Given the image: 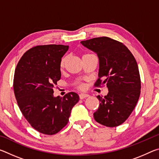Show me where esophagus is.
I'll return each instance as SVG.
<instances>
[{
	"mask_svg": "<svg viewBox=\"0 0 159 159\" xmlns=\"http://www.w3.org/2000/svg\"><path fill=\"white\" fill-rule=\"evenodd\" d=\"M88 97H89V95H87V94L82 93V94H80V95H79V98H80V99H85V98H88Z\"/></svg>",
	"mask_w": 159,
	"mask_h": 159,
	"instance_id": "esophagus-1",
	"label": "esophagus"
}]
</instances>
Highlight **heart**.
<instances>
[{
    "mask_svg": "<svg viewBox=\"0 0 159 159\" xmlns=\"http://www.w3.org/2000/svg\"><path fill=\"white\" fill-rule=\"evenodd\" d=\"M66 61V57H62V59H61V61H60V69L61 70L64 69V66H65ZM76 86L77 87V88H79V89H80V90L84 89V88H85V85L83 84V83H76Z\"/></svg>",
    "mask_w": 159,
    "mask_h": 159,
    "instance_id": "obj_1",
    "label": "heart"
}]
</instances>
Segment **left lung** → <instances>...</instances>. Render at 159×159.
Instances as JSON below:
<instances>
[{"label": "left lung", "instance_id": "1", "mask_svg": "<svg viewBox=\"0 0 159 159\" xmlns=\"http://www.w3.org/2000/svg\"><path fill=\"white\" fill-rule=\"evenodd\" d=\"M80 43L99 57V79L95 85L105 84L109 90L104 98L97 96L100 104L93 114L94 118L107 127H116L130 116L140 95L138 63L125 45L109 37L94 38Z\"/></svg>", "mask_w": 159, "mask_h": 159}]
</instances>
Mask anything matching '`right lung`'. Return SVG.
<instances>
[{
    "label": "right lung",
    "instance_id": "obj_1",
    "mask_svg": "<svg viewBox=\"0 0 159 159\" xmlns=\"http://www.w3.org/2000/svg\"><path fill=\"white\" fill-rule=\"evenodd\" d=\"M68 45H37L26 51L16 66L13 88L21 112L39 133L52 135L69 121L79 100L71 92L63 98L53 96L54 85L61 78L60 61Z\"/></svg>",
    "mask_w": 159,
    "mask_h": 159
}]
</instances>
